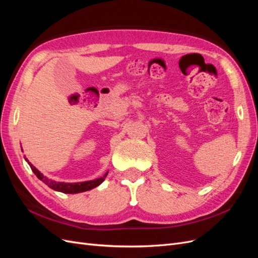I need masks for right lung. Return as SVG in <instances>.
<instances>
[{
	"label": "right lung",
	"instance_id": "obj_1",
	"mask_svg": "<svg viewBox=\"0 0 258 258\" xmlns=\"http://www.w3.org/2000/svg\"><path fill=\"white\" fill-rule=\"evenodd\" d=\"M26 160L28 161V163L30 165L31 169L34 172V174L41 179L43 183H45L47 185L49 188L53 189V190H57V191H61V192H64V194H77V192H83V191H87L90 190L92 188H95V187L99 186L101 183L104 181V178L106 177L107 173L106 172L102 177H99L96 179H92V181H87V182H81V183H64V182H56V181H52V179L48 178L44 176V174H42L40 171H38L32 163L29 162V160L26 158Z\"/></svg>",
	"mask_w": 258,
	"mask_h": 258
}]
</instances>
